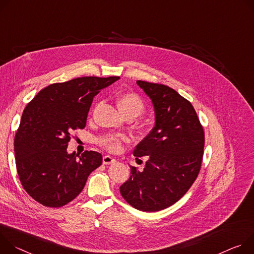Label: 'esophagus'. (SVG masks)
Wrapping results in <instances>:
<instances>
[{
	"mask_svg": "<svg viewBox=\"0 0 254 254\" xmlns=\"http://www.w3.org/2000/svg\"><path fill=\"white\" fill-rule=\"evenodd\" d=\"M116 162V159L111 157L110 155H105L103 157V163L104 164H112V163H115Z\"/></svg>",
	"mask_w": 254,
	"mask_h": 254,
	"instance_id": "obj_1",
	"label": "esophagus"
}]
</instances>
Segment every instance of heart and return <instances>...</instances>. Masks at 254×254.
<instances>
[{
	"label": "heart",
	"mask_w": 254,
	"mask_h": 254,
	"mask_svg": "<svg viewBox=\"0 0 254 254\" xmlns=\"http://www.w3.org/2000/svg\"><path fill=\"white\" fill-rule=\"evenodd\" d=\"M116 103L120 111L126 118H137L145 110V103L143 99L134 92H124L118 95ZM100 146L108 151H118L122 145L128 141L127 136L123 134H106L98 138Z\"/></svg>",
	"instance_id": "obj_1"
}]
</instances>
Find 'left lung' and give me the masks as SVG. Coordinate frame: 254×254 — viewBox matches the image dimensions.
<instances>
[{
    "label": "left lung",
    "instance_id": "left-lung-1",
    "mask_svg": "<svg viewBox=\"0 0 254 254\" xmlns=\"http://www.w3.org/2000/svg\"><path fill=\"white\" fill-rule=\"evenodd\" d=\"M137 84L152 101L155 126L133 151L136 158L147 156L144 170L131 166L120 192L135 209L155 212L177 203L195 181L205 133L190 102L174 89L144 80Z\"/></svg>",
    "mask_w": 254,
    "mask_h": 254
}]
</instances>
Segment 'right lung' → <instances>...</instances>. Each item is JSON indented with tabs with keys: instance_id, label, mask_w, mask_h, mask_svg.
<instances>
[{
	"instance_id": "right-lung-1",
	"label": "right lung",
	"mask_w": 254,
	"mask_h": 254,
	"mask_svg": "<svg viewBox=\"0 0 254 254\" xmlns=\"http://www.w3.org/2000/svg\"><path fill=\"white\" fill-rule=\"evenodd\" d=\"M119 76H82L51 83L25 107L15 135L17 173L24 190L39 204L59 208L82 190L102 154L84 151L76 158L66 152L77 129L87 124L94 97Z\"/></svg>"
}]
</instances>
